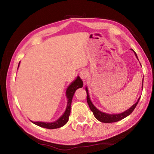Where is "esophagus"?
<instances>
[{
    "instance_id": "34e87169",
    "label": "esophagus",
    "mask_w": 154,
    "mask_h": 154,
    "mask_svg": "<svg viewBox=\"0 0 154 154\" xmlns=\"http://www.w3.org/2000/svg\"><path fill=\"white\" fill-rule=\"evenodd\" d=\"M79 76L81 77V79L85 81V79H86V78L88 77V72L85 71V70H83V71L80 72Z\"/></svg>"
}]
</instances>
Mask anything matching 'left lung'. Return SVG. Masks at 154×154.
Returning a JSON list of instances; mask_svg holds the SVG:
<instances>
[{
  "instance_id": "left-lung-1",
  "label": "left lung",
  "mask_w": 154,
  "mask_h": 154,
  "mask_svg": "<svg viewBox=\"0 0 154 154\" xmlns=\"http://www.w3.org/2000/svg\"><path fill=\"white\" fill-rule=\"evenodd\" d=\"M130 49L134 51L135 56H136V58L138 59L137 54L135 53L134 51L132 49ZM138 60H139V59H138ZM143 79L142 80V90H143ZM85 91H86V93H87V102H88V105L90 106V110L92 111V113L95 118L97 119L98 121H100V122H103V123H112V122H116L121 120V119H124L125 118H126L127 116H128L129 115H130V113H132V112L134 111V109L137 106L140 98V96L137 102L135 103L134 105L131 106V107H130L128 109H127V110H126L125 111L122 112V113H117V114H110V113H105V112H102L96 108V106L94 105V104L92 103V101H91L87 86L85 87Z\"/></svg>"
}]
</instances>
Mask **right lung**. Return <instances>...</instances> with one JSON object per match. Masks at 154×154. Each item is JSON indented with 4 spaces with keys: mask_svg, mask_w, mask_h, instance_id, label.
<instances>
[{
    "mask_svg": "<svg viewBox=\"0 0 154 154\" xmlns=\"http://www.w3.org/2000/svg\"><path fill=\"white\" fill-rule=\"evenodd\" d=\"M20 62L18 64L17 69L20 66ZM83 82L79 76H77L76 79L70 83V85L68 86L66 90V97L67 98V105L66 109L64 113L60 117V118L56 119V121L52 122H33L30 120L31 122L35 124L36 126H38L42 128H45L48 129H56L62 127L66 124L68 121H69V118L71 113V106L72 103V97H73L74 94L78 88H81L83 87Z\"/></svg>",
    "mask_w": 154,
    "mask_h": 154,
    "instance_id": "add662e5",
    "label": "right lung"
}]
</instances>
